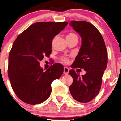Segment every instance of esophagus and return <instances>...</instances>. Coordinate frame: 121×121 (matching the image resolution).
Instances as JSON below:
<instances>
[{"label":"esophagus","mask_w":121,"mask_h":121,"mask_svg":"<svg viewBox=\"0 0 121 121\" xmlns=\"http://www.w3.org/2000/svg\"><path fill=\"white\" fill-rule=\"evenodd\" d=\"M69 68L67 67H65L64 68V74L67 75L68 73H69Z\"/></svg>","instance_id":"esophagus-1"}]
</instances>
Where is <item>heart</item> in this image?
Segmentation results:
<instances>
[{
	"instance_id": "heart-1",
	"label": "heart",
	"mask_w": 121,
	"mask_h": 121,
	"mask_svg": "<svg viewBox=\"0 0 121 121\" xmlns=\"http://www.w3.org/2000/svg\"><path fill=\"white\" fill-rule=\"evenodd\" d=\"M75 36H77L75 35V34H73V33H69V34L67 35V38H72V37H75ZM61 60L65 62V63H68V59L67 58H66V57H62Z\"/></svg>"
}]
</instances>
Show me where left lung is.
<instances>
[{
	"mask_svg": "<svg viewBox=\"0 0 121 121\" xmlns=\"http://www.w3.org/2000/svg\"><path fill=\"white\" fill-rule=\"evenodd\" d=\"M69 25L82 38L79 52L72 68H83L80 76L74 69L69 71L73 82L69 86L72 97L80 103H87L99 94L102 77L107 66V52L102 35L93 25L85 21H71Z\"/></svg>",
	"mask_w": 121,
	"mask_h": 121,
	"instance_id": "8db88e82",
	"label": "left lung"
}]
</instances>
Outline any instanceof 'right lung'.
<instances>
[{"instance_id": "right-lung-1", "label": "right lung", "mask_w": 121, "mask_h": 121, "mask_svg": "<svg viewBox=\"0 0 121 121\" xmlns=\"http://www.w3.org/2000/svg\"><path fill=\"white\" fill-rule=\"evenodd\" d=\"M68 22H38L17 36L9 56L8 76L17 96L26 103L40 104L49 97L51 84L64 71L63 65L55 63L44 71L39 61L49 57L53 38Z\"/></svg>"}]
</instances>
